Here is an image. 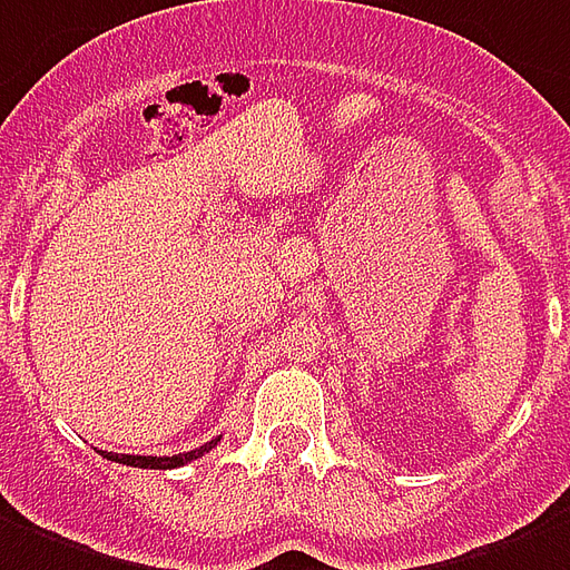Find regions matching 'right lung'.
Listing matches in <instances>:
<instances>
[{
    "instance_id": "1",
    "label": "right lung",
    "mask_w": 570,
    "mask_h": 570,
    "mask_svg": "<svg viewBox=\"0 0 570 570\" xmlns=\"http://www.w3.org/2000/svg\"><path fill=\"white\" fill-rule=\"evenodd\" d=\"M217 441H220V435L214 438V441H208L205 446H196V450H189V453H178V456H117V453H102L105 459H117V462H124V465H135V468H178V465H187V462H193V459H199L208 453L210 446H217Z\"/></svg>"
}]
</instances>
